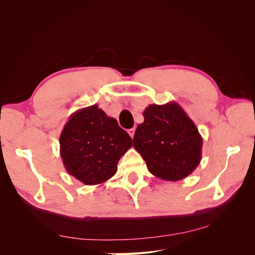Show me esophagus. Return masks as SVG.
Instances as JSON below:
<instances>
[{
  "label": "esophagus",
  "instance_id": "esophagus-1",
  "mask_svg": "<svg viewBox=\"0 0 255 255\" xmlns=\"http://www.w3.org/2000/svg\"><path fill=\"white\" fill-rule=\"evenodd\" d=\"M128 134H129V136L130 137H134V134H135V128H130V129H128Z\"/></svg>",
  "mask_w": 255,
  "mask_h": 255
}]
</instances>
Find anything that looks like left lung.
I'll return each mask as SVG.
<instances>
[{"instance_id":"left-lung-1","label":"left lung","mask_w":255,"mask_h":255,"mask_svg":"<svg viewBox=\"0 0 255 255\" xmlns=\"http://www.w3.org/2000/svg\"><path fill=\"white\" fill-rule=\"evenodd\" d=\"M143 118L135 130L133 146L148 170L164 181L189 175L202 158L203 140L194 121L176 102L151 104Z\"/></svg>"}]
</instances>
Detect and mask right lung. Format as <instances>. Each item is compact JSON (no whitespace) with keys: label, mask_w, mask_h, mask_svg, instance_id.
<instances>
[{"label":"right lung","mask_w":255,"mask_h":255,"mask_svg":"<svg viewBox=\"0 0 255 255\" xmlns=\"http://www.w3.org/2000/svg\"><path fill=\"white\" fill-rule=\"evenodd\" d=\"M60 156L69 174L85 185H98L117 172L132 138L98 105L73 113L59 137Z\"/></svg>","instance_id":"right-lung-1"}]
</instances>
